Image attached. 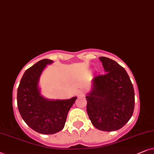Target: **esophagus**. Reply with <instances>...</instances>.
Returning <instances> with one entry per match:
<instances>
[{"label":"esophagus","mask_w":154,"mask_h":154,"mask_svg":"<svg viewBox=\"0 0 154 154\" xmlns=\"http://www.w3.org/2000/svg\"><path fill=\"white\" fill-rule=\"evenodd\" d=\"M76 94H77V96H82L85 95V91H84L83 90H78Z\"/></svg>","instance_id":"34e87169"}]
</instances>
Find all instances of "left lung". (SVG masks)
Here are the masks:
<instances>
[{"label": "left lung", "mask_w": 154, "mask_h": 154, "mask_svg": "<svg viewBox=\"0 0 154 154\" xmlns=\"http://www.w3.org/2000/svg\"><path fill=\"white\" fill-rule=\"evenodd\" d=\"M106 74L92 79L87 94V111L98 130L111 132L120 130L132 116L134 91L125 69L116 61L99 57Z\"/></svg>", "instance_id": "1"}]
</instances>
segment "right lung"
I'll return each instance as SVG.
<instances>
[{"label":"right lung","mask_w":154,"mask_h":154,"mask_svg":"<svg viewBox=\"0 0 154 154\" xmlns=\"http://www.w3.org/2000/svg\"><path fill=\"white\" fill-rule=\"evenodd\" d=\"M53 60L43 59L26 69L17 89V107L26 125L36 132L52 134L65 126L69 109L77 99L51 100L41 94L38 81L42 72Z\"/></svg>","instance_id":"1"}]
</instances>
